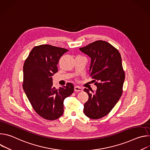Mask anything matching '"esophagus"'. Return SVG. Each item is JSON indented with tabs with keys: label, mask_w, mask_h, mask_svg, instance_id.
<instances>
[{
	"label": "esophagus",
	"mask_w": 150,
	"mask_h": 150,
	"mask_svg": "<svg viewBox=\"0 0 150 150\" xmlns=\"http://www.w3.org/2000/svg\"><path fill=\"white\" fill-rule=\"evenodd\" d=\"M74 90H75V91H76V92H79V91H82V89L80 87L75 86V87H74Z\"/></svg>",
	"instance_id": "34e87169"
}]
</instances>
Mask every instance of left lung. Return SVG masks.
<instances>
[{
    "label": "left lung",
    "mask_w": 150,
    "mask_h": 150,
    "mask_svg": "<svg viewBox=\"0 0 150 150\" xmlns=\"http://www.w3.org/2000/svg\"><path fill=\"white\" fill-rule=\"evenodd\" d=\"M79 50L91 58L89 75L96 82L94 92L84 88L88 95L83 113L89 118L98 119L112 110L122 94L125 72L119 51L109 42L98 40Z\"/></svg>",
    "instance_id": "1"
}]
</instances>
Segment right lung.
Segmentation results:
<instances>
[{
  "mask_svg": "<svg viewBox=\"0 0 150 150\" xmlns=\"http://www.w3.org/2000/svg\"><path fill=\"white\" fill-rule=\"evenodd\" d=\"M68 50L42 45L30 52L23 67V89L36 113L42 118L53 120L63 113V101L74 91L72 83L56 89L52 76L57 72V65Z\"/></svg>",
  "mask_w": 150,
  "mask_h": 150,
  "instance_id": "1",
  "label": "right lung"
}]
</instances>
